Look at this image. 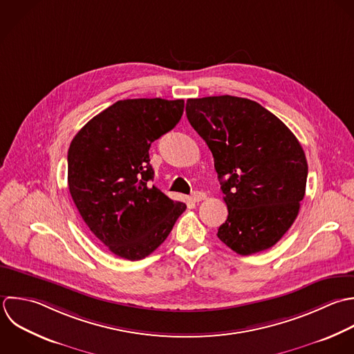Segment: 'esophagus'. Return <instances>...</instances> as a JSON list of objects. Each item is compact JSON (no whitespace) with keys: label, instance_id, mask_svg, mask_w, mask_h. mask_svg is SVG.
I'll return each mask as SVG.
<instances>
[{"label":"esophagus","instance_id":"34e87169","mask_svg":"<svg viewBox=\"0 0 354 354\" xmlns=\"http://www.w3.org/2000/svg\"><path fill=\"white\" fill-rule=\"evenodd\" d=\"M205 197H207V194H205L204 192H194V193L192 194V198H193L194 203H198V201L204 200Z\"/></svg>","mask_w":354,"mask_h":354}]
</instances>
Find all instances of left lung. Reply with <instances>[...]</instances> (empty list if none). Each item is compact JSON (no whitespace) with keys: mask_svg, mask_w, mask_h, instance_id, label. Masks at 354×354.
Returning <instances> with one entry per match:
<instances>
[{"mask_svg":"<svg viewBox=\"0 0 354 354\" xmlns=\"http://www.w3.org/2000/svg\"><path fill=\"white\" fill-rule=\"evenodd\" d=\"M190 125L212 156L227 219L218 239L240 255L273 247L298 216L306 192L305 151L273 113L230 95L187 99Z\"/></svg>","mask_w":354,"mask_h":354,"instance_id":"8db88e82","label":"left lung"}]
</instances>
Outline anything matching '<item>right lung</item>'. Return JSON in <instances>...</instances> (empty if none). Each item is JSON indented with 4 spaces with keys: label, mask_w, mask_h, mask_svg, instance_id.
Masks as SVG:
<instances>
[{
    "label": "right lung",
    "mask_w": 354,
    "mask_h": 354,
    "mask_svg": "<svg viewBox=\"0 0 354 354\" xmlns=\"http://www.w3.org/2000/svg\"><path fill=\"white\" fill-rule=\"evenodd\" d=\"M183 107V99L118 100L71 140V198L89 230L120 258L150 255L186 209L149 183L154 178L149 149L179 122Z\"/></svg>",
    "instance_id": "add662e5"
}]
</instances>
